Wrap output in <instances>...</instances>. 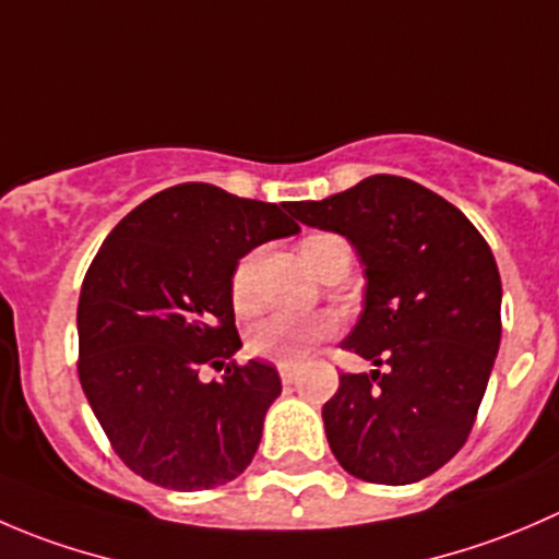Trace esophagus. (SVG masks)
Masks as SVG:
<instances>
[{"label": "esophagus", "mask_w": 559, "mask_h": 559, "mask_svg": "<svg viewBox=\"0 0 559 559\" xmlns=\"http://www.w3.org/2000/svg\"><path fill=\"white\" fill-rule=\"evenodd\" d=\"M278 376H281V381H284V384H295L297 365L295 362H281L278 365Z\"/></svg>", "instance_id": "esophagus-1"}]
</instances>
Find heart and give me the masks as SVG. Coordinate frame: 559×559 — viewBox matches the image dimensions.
<instances>
[{"instance_id":"1","label":"heart","mask_w":559,"mask_h":559,"mask_svg":"<svg viewBox=\"0 0 559 559\" xmlns=\"http://www.w3.org/2000/svg\"><path fill=\"white\" fill-rule=\"evenodd\" d=\"M337 240L335 235H311L300 243L302 262L313 257L321 246ZM229 292H233V302L238 311H248L253 306V253L240 259L233 270V281H229ZM332 324L324 316H302V313H270L267 319L259 321L251 332V348L257 357L278 359V362H297L306 357L308 352L330 335Z\"/></svg>"}]
</instances>
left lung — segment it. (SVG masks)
Masks as SVG:
<instances>
[{
    "instance_id": "8db88e82",
    "label": "left lung",
    "mask_w": 559,
    "mask_h": 559,
    "mask_svg": "<svg viewBox=\"0 0 559 559\" xmlns=\"http://www.w3.org/2000/svg\"><path fill=\"white\" fill-rule=\"evenodd\" d=\"M286 205L354 246L365 297L343 348L386 365L341 376L321 408L332 454L362 481H421L467 441L498 357L503 286L492 251L452 202L397 175Z\"/></svg>"
}]
</instances>
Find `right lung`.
Here are the masks:
<instances>
[{"label":"right lung","instance_id":"1","mask_svg":"<svg viewBox=\"0 0 559 559\" xmlns=\"http://www.w3.org/2000/svg\"><path fill=\"white\" fill-rule=\"evenodd\" d=\"M284 205L211 183L159 191L118 222L83 278L78 376L123 465L178 492L251 465L281 394L273 365H235L229 281L248 251L300 233ZM205 364L225 368L204 384Z\"/></svg>","mask_w":559,"mask_h":559}]
</instances>
